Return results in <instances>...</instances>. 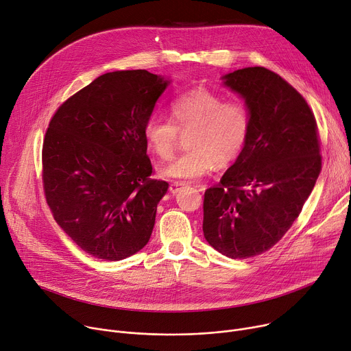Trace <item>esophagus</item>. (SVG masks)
I'll return each instance as SVG.
<instances>
[{"label":"esophagus","instance_id":"esophagus-1","mask_svg":"<svg viewBox=\"0 0 351 351\" xmlns=\"http://www.w3.org/2000/svg\"><path fill=\"white\" fill-rule=\"evenodd\" d=\"M183 186H184V183H182V182H172V183H171V186H169L171 193H172V195H176Z\"/></svg>","mask_w":351,"mask_h":351}]
</instances>
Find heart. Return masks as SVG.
<instances>
[{"label":"heart","instance_id":"b5f03b06","mask_svg":"<svg viewBox=\"0 0 351 351\" xmlns=\"http://www.w3.org/2000/svg\"><path fill=\"white\" fill-rule=\"evenodd\" d=\"M173 121L154 116L144 127L148 147L168 161L180 141L189 134L190 151L161 169V175L176 180H197L215 165L232 164L243 151L250 133V113L238 101L226 102L221 95L195 88L171 104Z\"/></svg>","mask_w":351,"mask_h":351}]
</instances>
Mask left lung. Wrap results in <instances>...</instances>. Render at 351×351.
Masks as SVG:
<instances>
[{
  "label": "left lung",
  "mask_w": 351,
  "mask_h": 351,
  "mask_svg": "<svg viewBox=\"0 0 351 351\" xmlns=\"http://www.w3.org/2000/svg\"><path fill=\"white\" fill-rule=\"evenodd\" d=\"M250 113L246 145L219 183L206 190V241L231 259L274 246L290 230L322 168L315 116L289 82L265 67L222 77Z\"/></svg>",
  "instance_id": "8db88e82"
}]
</instances>
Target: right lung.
Segmentation results:
<instances>
[{"label":"right lung","mask_w":351,"mask_h":351,"mask_svg":"<svg viewBox=\"0 0 351 351\" xmlns=\"http://www.w3.org/2000/svg\"><path fill=\"white\" fill-rule=\"evenodd\" d=\"M171 84L147 70L108 73L53 116L43 187L57 224L90 256L117 262L141 250L169 187L151 179L144 127Z\"/></svg>","instance_id":"1"}]
</instances>
